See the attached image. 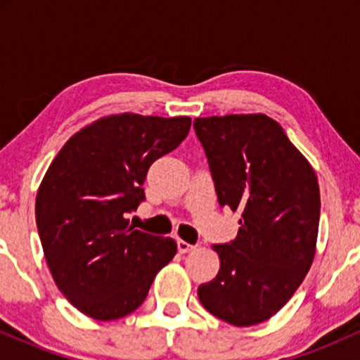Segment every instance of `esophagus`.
<instances>
[{"label":"esophagus","mask_w":360,"mask_h":360,"mask_svg":"<svg viewBox=\"0 0 360 360\" xmlns=\"http://www.w3.org/2000/svg\"><path fill=\"white\" fill-rule=\"evenodd\" d=\"M194 249V245H191V243H188V242H184V240H177V250H179V254H186V252H189V250H193Z\"/></svg>","instance_id":"1"}]
</instances>
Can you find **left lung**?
Returning <instances> with one entry per match:
<instances>
[{"instance_id": "1", "label": "left lung", "mask_w": 360, "mask_h": 360, "mask_svg": "<svg viewBox=\"0 0 360 360\" xmlns=\"http://www.w3.org/2000/svg\"><path fill=\"white\" fill-rule=\"evenodd\" d=\"M218 203L240 213L237 238L213 245L217 278L198 288L201 304L226 323L274 316L311 267L320 188L311 164L264 113L194 120Z\"/></svg>"}]
</instances>
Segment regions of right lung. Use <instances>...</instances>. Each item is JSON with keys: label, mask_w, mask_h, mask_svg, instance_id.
I'll return each instance as SVG.
<instances>
[{"label": "right lung", "mask_w": 360, "mask_h": 360, "mask_svg": "<svg viewBox=\"0 0 360 360\" xmlns=\"http://www.w3.org/2000/svg\"><path fill=\"white\" fill-rule=\"evenodd\" d=\"M189 117H101L72 135L45 172L35 220L57 288L86 316L118 320L147 298L177 243L130 226L154 160L179 146Z\"/></svg>", "instance_id": "right-lung-1"}]
</instances>
